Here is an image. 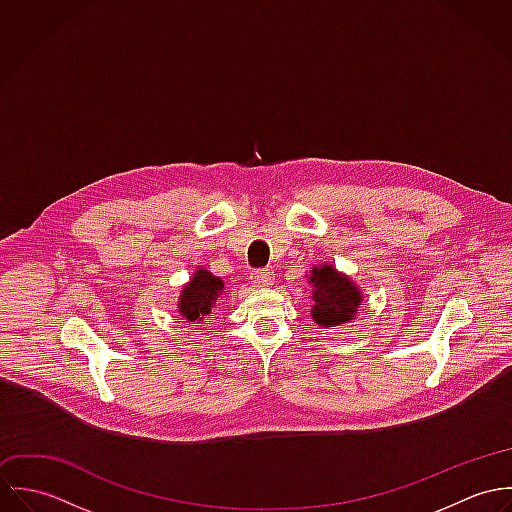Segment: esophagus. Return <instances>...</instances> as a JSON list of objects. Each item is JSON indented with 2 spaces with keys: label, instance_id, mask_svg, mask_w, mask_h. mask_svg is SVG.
I'll return each instance as SVG.
<instances>
[{
  "label": "esophagus",
  "instance_id": "esophagus-1",
  "mask_svg": "<svg viewBox=\"0 0 512 512\" xmlns=\"http://www.w3.org/2000/svg\"><path fill=\"white\" fill-rule=\"evenodd\" d=\"M252 282L258 286V288H268L274 284V272L264 268V270H256L252 274Z\"/></svg>",
  "mask_w": 512,
  "mask_h": 512
}]
</instances>
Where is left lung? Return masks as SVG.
<instances>
[{"label": "left lung", "mask_w": 512, "mask_h": 512, "mask_svg": "<svg viewBox=\"0 0 512 512\" xmlns=\"http://www.w3.org/2000/svg\"><path fill=\"white\" fill-rule=\"evenodd\" d=\"M311 317L321 327H337L355 319L363 305V293L351 278L337 272L333 266L323 264L309 270Z\"/></svg>", "instance_id": "left-lung-1"}]
</instances>
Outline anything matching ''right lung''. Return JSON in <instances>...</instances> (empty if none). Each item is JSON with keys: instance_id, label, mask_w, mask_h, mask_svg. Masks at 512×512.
<instances>
[{"instance_id": "obj_1", "label": "right lung", "mask_w": 512, "mask_h": 512, "mask_svg": "<svg viewBox=\"0 0 512 512\" xmlns=\"http://www.w3.org/2000/svg\"><path fill=\"white\" fill-rule=\"evenodd\" d=\"M224 290V282L213 276L209 270L199 268L191 282L181 290L179 295V313L187 321H203L215 307L219 295Z\"/></svg>"}]
</instances>
